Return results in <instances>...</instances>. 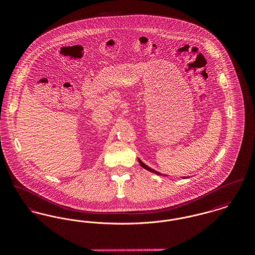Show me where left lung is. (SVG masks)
<instances>
[{
	"instance_id": "8db88e82",
	"label": "left lung",
	"mask_w": 255,
	"mask_h": 255,
	"mask_svg": "<svg viewBox=\"0 0 255 255\" xmlns=\"http://www.w3.org/2000/svg\"><path fill=\"white\" fill-rule=\"evenodd\" d=\"M137 160H138V163H139V165H140V166H141L143 169H145V170H147V171H149V172H151V173H154V174H156V175H158V176H162V175H163V174H160L159 172H157V171H155V170L151 169V168H150V167H148L147 165H145V164H144V163H143V162H142V161H141L139 158H138ZM182 178H187V176H186V177H185V176H183Z\"/></svg>"
}]
</instances>
